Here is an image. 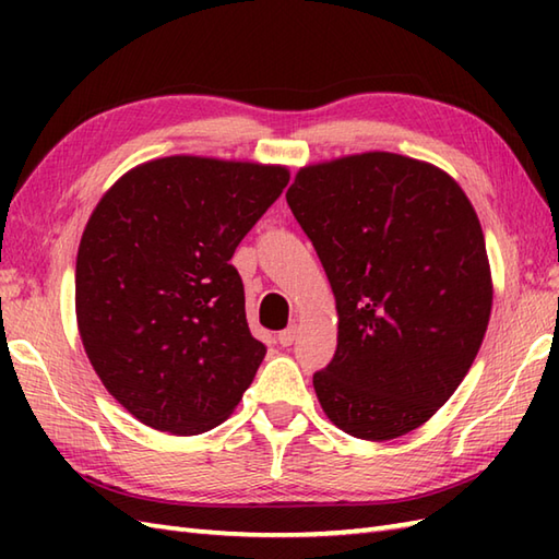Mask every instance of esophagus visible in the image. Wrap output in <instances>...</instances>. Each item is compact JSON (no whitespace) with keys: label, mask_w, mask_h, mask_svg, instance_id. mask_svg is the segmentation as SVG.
I'll return each mask as SVG.
<instances>
[{"label":"esophagus","mask_w":559,"mask_h":559,"mask_svg":"<svg viewBox=\"0 0 559 559\" xmlns=\"http://www.w3.org/2000/svg\"><path fill=\"white\" fill-rule=\"evenodd\" d=\"M298 338V326H288V329H283V331H278V343L283 348L286 346H293V341Z\"/></svg>","instance_id":"34e87169"}]
</instances>
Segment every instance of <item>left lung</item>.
<instances>
[{
	"instance_id": "obj_1",
	"label": "left lung",
	"mask_w": 559,
	"mask_h": 559,
	"mask_svg": "<svg viewBox=\"0 0 559 559\" xmlns=\"http://www.w3.org/2000/svg\"><path fill=\"white\" fill-rule=\"evenodd\" d=\"M288 206L329 276L338 346L314 391L329 420L370 442L444 406L480 350L492 281L468 197L399 153L307 165Z\"/></svg>"
}]
</instances>
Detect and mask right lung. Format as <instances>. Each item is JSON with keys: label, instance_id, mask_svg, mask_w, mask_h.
I'll return each instance as SVG.
<instances>
[{"label": "right lung", "instance_id": "add662e5", "mask_svg": "<svg viewBox=\"0 0 559 559\" xmlns=\"http://www.w3.org/2000/svg\"><path fill=\"white\" fill-rule=\"evenodd\" d=\"M288 180L281 165L170 156L122 175L91 213L79 334L105 389L153 430L206 432L252 384L266 346L230 259Z\"/></svg>", "mask_w": 559, "mask_h": 559}]
</instances>
